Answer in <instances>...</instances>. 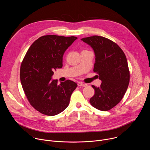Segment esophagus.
<instances>
[{
  "mask_svg": "<svg viewBox=\"0 0 150 150\" xmlns=\"http://www.w3.org/2000/svg\"><path fill=\"white\" fill-rule=\"evenodd\" d=\"M87 85V83H83L82 82H79L78 83V87H86Z\"/></svg>",
  "mask_w": 150,
  "mask_h": 150,
  "instance_id": "obj_1",
  "label": "esophagus"
}]
</instances>
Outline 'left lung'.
<instances>
[{
  "instance_id": "1",
  "label": "left lung",
  "mask_w": 150,
  "mask_h": 150,
  "mask_svg": "<svg viewBox=\"0 0 150 150\" xmlns=\"http://www.w3.org/2000/svg\"><path fill=\"white\" fill-rule=\"evenodd\" d=\"M93 49L96 63L94 72L99 75L100 87L92 85L95 94L90 100L96 109L108 111L124 96L129 83V71L126 56L120 47L109 39L98 35L81 39Z\"/></svg>"
}]
</instances>
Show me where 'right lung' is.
I'll use <instances>...</instances> for the list:
<instances>
[{
	"instance_id": "obj_1",
	"label": "right lung",
	"mask_w": 150,
	"mask_h": 150,
	"mask_svg": "<svg viewBox=\"0 0 150 150\" xmlns=\"http://www.w3.org/2000/svg\"><path fill=\"white\" fill-rule=\"evenodd\" d=\"M77 39L74 36L47 35L36 40L28 50L20 69L24 91L33 108L47 116L59 114L68 106L77 83L52 79L53 71L63 66V56Z\"/></svg>"
}]
</instances>
